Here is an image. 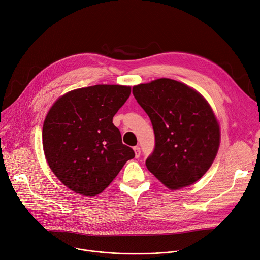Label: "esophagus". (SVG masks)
<instances>
[{
  "label": "esophagus",
  "instance_id": "esophagus-1",
  "mask_svg": "<svg viewBox=\"0 0 260 260\" xmlns=\"http://www.w3.org/2000/svg\"><path fill=\"white\" fill-rule=\"evenodd\" d=\"M134 151H135V157H136V158H139L140 155H141V149H140V147H139V146L134 147Z\"/></svg>",
  "mask_w": 260,
  "mask_h": 260
}]
</instances>
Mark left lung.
Returning a JSON list of instances; mask_svg holds the SVG:
<instances>
[{"mask_svg": "<svg viewBox=\"0 0 260 260\" xmlns=\"http://www.w3.org/2000/svg\"><path fill=\"white\" fill-rule=\"evenodd\" d=\"M133 94L149 116L155 135L147 169L171 189L201 179L220 144L219 124L208 102L186 84L168 78L136 85Z\"/></svg>", "mask_w": 260, "mask_h": 260, "instance_id": "8db88e82", "label": "left lung"}]
</instances>
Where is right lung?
Returning <instances> with one entry per match:
<instances>
[{
    "instance_id": "obj_1",
    "label": "right lung",
    "mask_w": 260,
    "mask_h": 260,
    "mask_svg": "<svg viewBox=\"0 0 260 260\" xmlns=\"http://www.w3.org/2000/svg\"><path fill=\"white\" fill-rule=\"evenodd\" d=\"M131 94V87L99 84L60 96L44 120L46 160L58 180L74 192L101 193L135 157L122 144L113 117Z\"/></svg>"
}]
</instances>
